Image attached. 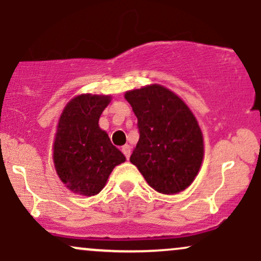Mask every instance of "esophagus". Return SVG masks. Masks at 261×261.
Here are the masks:
<instances>
[{
    "label": "esophagus",
    "instance_id": "esophagus-1",
    "mask_svg": "<svg viewBox=\"0 0 261 261\" xmlns=\"http://www.w3.org/2000/svg\"><path fill=\"white\" fill-rule=\"evenodd\" d=\"M121 151H122V153L125 154V157H126V160H128V158H130V154H131V147H130V146H128V145L122 146Z\"/></svg>",
    "mask_w": 261,
    "mask_h": 261
}]
</instances>
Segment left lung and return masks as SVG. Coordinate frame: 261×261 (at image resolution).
Segmentation results:
<instances>
[{
	"mask_svg": "<svg viewBox=\"0 0 261 261\" xmlns=\"http://www.w3.org/2000/svg\"><path fill=\"white\" fill-rule=\"evenodd\" d=\"M137 118L140 139L130 162L155 191L185 190L203 158L202 133L196 118L175 93L151 85L125 93Z\"/></svg>",
	"mask_w": 261,
	"mask_h": 261,
	"instance_id": "8db88e82",
	"label": "left lung"
}]
</instances>
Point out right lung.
Returning <instances> with one entry per match:
<instances>
[{
  "instance_id": "1",
  "label": "right lung",
  "mask_w": 261,
  "mask_h": 261,
  "mask_svg": "<svg viewBox=\"0 0 261 261\" xmlns=\"http://www.w3.org/2000/svg\"><path fill=\"white\" fill-rule=\"evenodd\" d=\"M110 95L81 94L67 103L54 141V164L61 181L76 194L97 195L125 155L98 125Z\"/></svg>"
}]
</instances>
